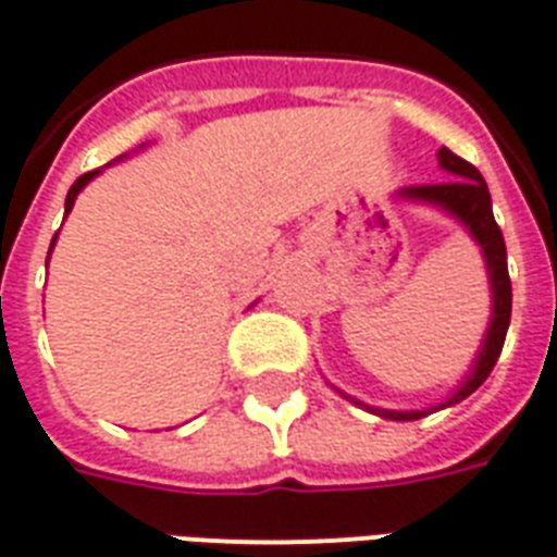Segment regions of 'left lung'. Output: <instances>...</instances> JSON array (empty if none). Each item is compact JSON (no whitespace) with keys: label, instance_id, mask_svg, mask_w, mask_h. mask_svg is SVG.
<instances>
[{"label":"left lung","instance_id":"left-lung-1","mask_svg":"<svg viewBox=\"0 0 557 557\" xmlns=\"http://www.w3.org/2000/svg\"><path fill=\"white\" fill-rule=\"evenodd\" d=\"M438 165L450 174V180L444 183H430V185H409L400 188L404 200L426 202V206H438L447 214H454L465 230L471 232V238L480 244L482 258H485V270H488L491 282V325L482 339V351L473 363L471 374L465 377L462 386L450 395V398L438 404L433 409H416V412H392V409H372L355 400L357 407H366L374 416L392 418V421H416L424 418L435 409L454 407L459 400H465L471 392H476L491 374V369L497 366V357L506 343L508 322H511V278H508V261H506V240L499 232L497 220H494V209H491V194L488 185L482 180V174L471 162H465L462 157H456L454 150L442 148L438 150Z\"/></svg>","mask_w":557,"mask_h":557}]
</instances>
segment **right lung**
I'll list each match as a JSON object with an SVG mask.
<instances>
[{"instance_id":"add662e5","label":"right lung","mask_w":557,"mask_h":557,"mask_svg":"<svg viewBox=\"0 0 557 557\" xmlns=\"http://www.w3.org/2000/svg\"><path fill=\"white\" fill-rule=\"evenodd\" d=\"M95 174H98V171H89V174L77 176L75 185H72V188H69V194H66V214H69V211H72V206H75V197H77V194H81V188H84V185L89 183V180H92ZM54 240H58V235H54V238H51V247H54ZM49 256H51V249H49ZM46 264H49V258H46Z\"/></svg>"}]
</instances>
